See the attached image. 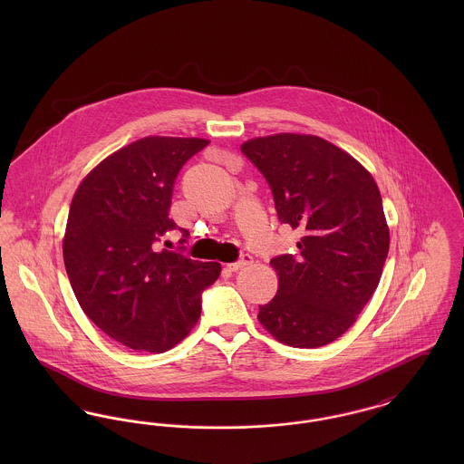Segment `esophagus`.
<instances>
[{
  "label": "esophagus",
  "mask_w": 464,
  "mask_h": 464,
  "mask_svg": "<svg viewBox=\"0 0 464 464\" xmlns=\"http://www.w3.org/2000/svg\"><path fill=\"white\" fill-rule=\"evenodd\" d=\"M252 256H248V254H242L240 256V259L237 261V263H231V265H227V267L231 269V271H237V269H240V267H243V266H248L252 265Z\"/></svg>",
  "instance_id": "34e87169"
}]
</instances>
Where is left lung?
Masks as SVG:
<instances>
[{
	"label": "left lung",
	"instance_id": "1",
	"mask_svg": "<svg viewBox=\"0 0 464 464\" xmlns=\"http://www.w3.org/2000/svg\"><path fill=\"white\" fill-rule=\"evenodd\" d=\"M265 176L282 224L303 238L297 254L271 259L278 292L259 322L294 348H320L353 325L372 297L390 248L372 176L316 135L276 133L242 144Z\"/></svg>",
	"mask_w": 464,
	"mask_h": 464
}]
</instances>
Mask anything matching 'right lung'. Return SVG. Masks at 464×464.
Segmentation results:
<instances>
[{
    "label": "right lung",
    "instance_id": "1",
    "mask_svg": "<svg viewBox=\"0 0 464 464\" xmlns=\"http://www.w3.org/2000/svg\"><path fill=\"white\" fill-rule=\"evenodd\" d=\"M208 140L144 137L101 161L71 201L64 265L74 295L90 320L114 341L163 353L198 322L201 294L221 265L161 248L176 229L169 218L184 163Z\"/></svg>",
    "mask_w": 464,
    "mask_h": 464
}]
</instances>
